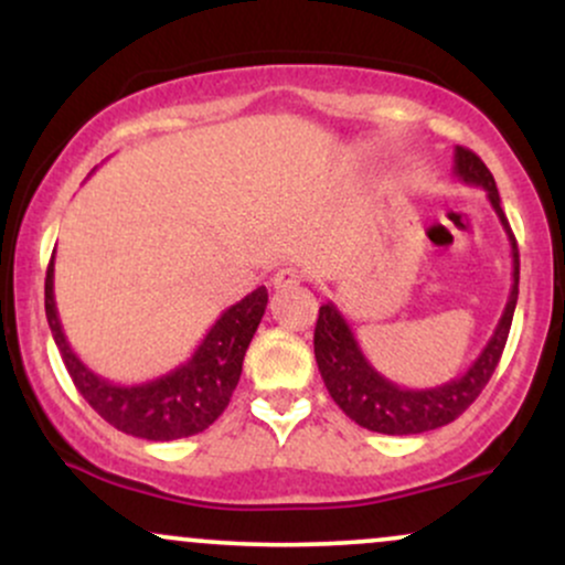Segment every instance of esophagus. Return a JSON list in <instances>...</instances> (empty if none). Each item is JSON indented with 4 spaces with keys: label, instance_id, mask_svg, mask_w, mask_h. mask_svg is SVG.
<instances>
[{
    "label": "esophagus",
    "instance_id": "esophagus-1",
    "mask_svg": "<svg viewBox=\"0 0 565 565\" xmlns=\"http://www.w3.org/2000/svg\"><path fill=\"white\" fill-rule=\"evenodd\" d=\"M300 281H302V274L297 268H281V270H276L274 278H270V284H274L276 291H287V289L300 287Z\"/></svg>",
    "mask_w": 565,
    "mask_h": 565
}]
</instances>
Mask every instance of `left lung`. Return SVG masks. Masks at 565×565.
Here are the masks:
<instances>
[{"label":"left lung","mask_w":565,"mask_h":565,"mask_svg":"<svg viewBox=\"0 0 565 565\" xmlns=\"http://www.w3.org/2000/svg\"><path fill=\"white\" fill-rule=\"evenodd\" d=\"M454 174L462 183L483 188L499 223L508 233L512 255V287L508 305H504V313L497 323L494 334L486 342L481 355L472 361L468 372L444 382V385L425 387V391H408V387H401L382 377L377 369L366 361L364 350L355 342L353 329H350L345 316L337 310V305H321L313 334L316 364H319L321 380L334 398V404L355 425L366 427V430L385 433V436H414V433H427L454 423L481 395L486 382L494 374L499 359H502L518 302V278H521L518 244L502 212V199H499L494 174L489 172V167L468 148L457 146L454 148Z\"/></svg>","instance_id":"8db88e82"}]
</instances>
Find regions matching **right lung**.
Wrapping results in <instances>:
<instances>
[{"label": "right lung", "instance_id": "1", "mask_svg": "<svg viewBox=\"0 0 565 565\" xmlns=\"http://www.w3.org/2000/svg\"><path fill=\"white\" fill-rule=\"evenodd\" d=\"M268 305V289L257 287L244 300L223 310L212 323L201 345L185 364L157 380L138 385H116L93 369L84 366L79 355L68 345L55 308V265L50 260L44 278V313L50 332L63 355L76 391L89 406L127 436L146 440H178L206 430L228 406L238 377H242L244 353L255 337Z\"/></svg>", "mask_w": 565, "mask_h": 565}]
</instances>
